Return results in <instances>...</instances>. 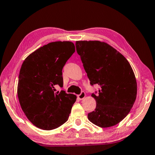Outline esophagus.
<instances>
[{"label":"esophagus","mask_w":155,"mask_h":155,"mask_svg":"<svg viewBox=\"0 0 155 155\" xmlns=\"http://www.w3.org/2000/svg\"><path fill=\"white\" fill-rule=\"evenodd\" d=\"M85 96H86V93H85V92L82 91V92H81V93H80V94H78V99H80V100H82L84 98Z\"/></svg>","instance_id":"esophagus-1"}]
</instances>
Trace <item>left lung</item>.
Wrapping results in <instances>:
<instances>
[{
	"label": "left lung",
	"mask_w": 155,
	"mask_h": 155,
	"mask_svg": "<svg viewBox=\"0 0 155 155\" xmlns=\"http://www.w3.org/2000/svg\"><path fill=\"white\" fill-rule=\"evenodd\" d=\"M75 47L91 85L100 86L91 94L97 105L88 114V120L104 128L116 125L129 113L136 99L137 82L131 65L119 51L104 42L79 41Z\"/></svg>",
	"instance_id": "8db88e82"
}]
</instances>
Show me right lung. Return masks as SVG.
<instances>
[{
    "instance_id": "1",
    "label": "right lung",
    "mask_w": 155,
    "mask_h": 155,
    "mask_svg": "<svg viewBox=\"0 0 155 155\" xmlns=\"http://www.w3.org/2000/svg\"><path fill=\"white\" fill-rule=\"evenodd\" d=\"M74 52L72 42H51L30 54L21 64L19 101L26 117L38 128L54 129L69 118L76 96L64 91L55 93L54 86H63L62 71Z\"/></svg>"
}]
</instances>
